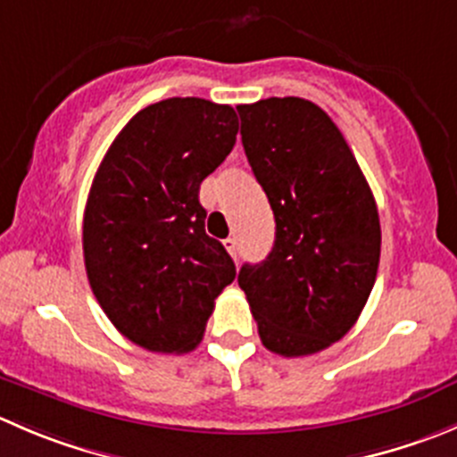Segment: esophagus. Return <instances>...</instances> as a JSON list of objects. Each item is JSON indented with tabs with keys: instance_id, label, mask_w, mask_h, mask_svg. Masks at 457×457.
Instances as JSON below:
<instances>
[{
	"instance_id": "34e87169",
	"label": "esophagus",
	"mask_w": 457,
	"mask_h": 457,
	"mask_svg": "<svg viewBox=\"0 0 457 457\" xmlns=\"http://www.w3.org/2000/svg\"><path fill=\"white\" fill-rule=\"evenodd\" d=\"M223 245H225V250L229 252V256H232V259L237 261V259H238V241H237V238H234V237L225 238Z\"/></svg>"
}]
</instances>
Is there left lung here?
I'll return each instance as SVG.
<instances>
[{
  "mask_svg": "<svg viewBox=\"0 0 457 457\" xmlns=\"http://www.w3.org/2000/svg\"><path fill=\"white\" fill-rule=\"evenodd\" d=\"M247 162L277 238L238 286L268 351L303 357L355 326L375 286L382 229L373 192L326 111L303 97L238 104Z\"/></svg>",
  "mask_w": 457,
  "mask_h": 457,
  "instance_id": "obj_1",
  "label": "left lung"
}]
</instances>
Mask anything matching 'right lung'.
I'll use <instances>...</instances> for the list:
<instances>
[{
	"mask_svg": "<svg viewBox=\"0 0 457 457\" xmlns=\"http://www.w3.org/2000/svg\"><path fill=\"white\" fill-rule=\"evenodd\" d=\"M237 134L229 104L170 97L138 111L96 171L82 228L88 283L111 323L152 353L196 348L237 277L198 201Z\"/></svg>",
	"mask_w": 457,
	"mask_h": 457,
	"instance_id": "right-lung-1",
	"label": "right lung"
}]
</instances>
